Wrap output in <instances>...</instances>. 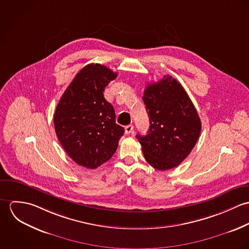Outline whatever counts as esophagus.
Here are the masks:
<instances>
[{
	"label": "esophagus",
	"instance_id": "esophagus-1",
	"mask_svg": "<svg viewBox=\"0 0 249 249\" xmlns=\"http://www.w3.org/2000/svg\"><path fill=\"white\" fill-rule=\"evenodd\" d=\"M133 128H134V126L132 124H128L124 127V131L126 134H130L133 131Z\"/></svg>",
	"mask_w": 249,
	"mask_h": 249
}]
</instances>
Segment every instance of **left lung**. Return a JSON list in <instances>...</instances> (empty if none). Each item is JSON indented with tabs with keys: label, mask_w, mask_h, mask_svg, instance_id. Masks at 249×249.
<instances>
[{
	"label": "left lung",
	"mask_w": 249,
	"mask_h": 249,
	"mask_svg": "<svg viewBox=\"0 0 249 249\" xmlns=\"http://www.w3.org/2000/svg\"><path fill=\"white\" fill-rule=\"evenodd\" d=\"M142 101L149 116L145 136L136 137L147 163L158 171L178 167L197 142L201 122L188 94L172 75L149 83Z\"/></svg>",
	"instance_id": "1"
}]
</instances>
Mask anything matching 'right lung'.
Masks as SVG:
<instances>
[{"mask_svg": "<svg viewBox=\"0 0 249 249\" xmlns=\"http://www.w3.org/2000/svg\"><path fill=\"white\" fill-rule=\"evenodd\" d=\"M117 72L101 64H88L78 71L59 100L53 124L57 139L78 165L96 169L107 162L124 133L104 97Z\"/></svg>", "mask_w": 249, "mask_h": 249, "instance_id": "obj_1", "label": "right lung"}]
</instances>
